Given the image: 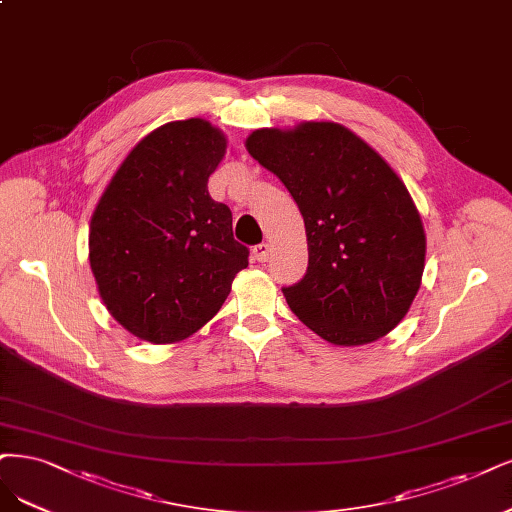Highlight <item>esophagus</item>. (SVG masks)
<instances>
[{"instance_id": "obj_1", "label": "esophagus", "mask_w": 512, "mask_h": 512, "mask_svg": "<svg viewBox=\"0 0 512 512\" xmlns=\"http://www.w3.org/2000/svg\"><path fill=\"white\" fill-rule=\"evenodd\" d=\"M252 254H254V260L267 262L269 254H271V245L269 243H260V245H256V248L252 250Z\"/></svg>"}]
</instances>
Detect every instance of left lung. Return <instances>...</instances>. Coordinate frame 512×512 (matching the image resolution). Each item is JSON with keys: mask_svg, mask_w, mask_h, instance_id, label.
I'll return each mask as SVG.
<instances>
[{"mask_svg": "<svg viewBox=\"0 0 512 512\" xmlns=\"http://www.w3.org/2000/svg\"><path fill=\"white\" fill-rule=\"evenodd\" d=\"M252 158L288 188L305 220L309 267L286 303L332 345L375 343L409 313L426 267V231L398 173L330 120L256 129Z\"/></svg>", "mask_w": 512, "mask_h": 512, "instance_id": "obj_1", "label": "left lung"}]
</instances>
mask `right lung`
Instances as JSON below:
<instances>
[{
    "mask_svg": "<svg viewBox=\"0 0 512 512\" xmlns=\"http://www.w3.org/2000/svg\"><path fill=\"white\" fill-rule=\"evenodd\" d=\"M226 144L209 120L167 122L127 154L93 211L88 260L99 296L139 341L188 339L248 267L231 209L207 190Z\"/></svg>",
    "mask_w": 512,
    "mask_h": 512,
    "instance_id": "1",
    "label": "right lung"
}]
</instances>
